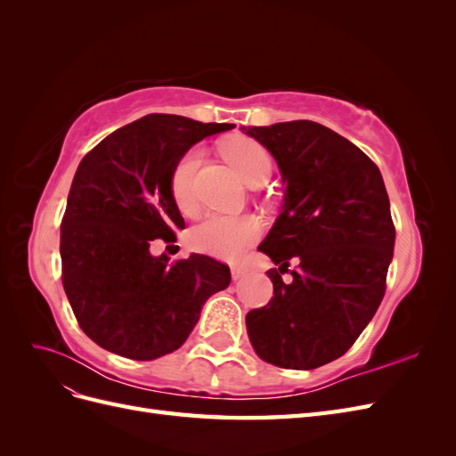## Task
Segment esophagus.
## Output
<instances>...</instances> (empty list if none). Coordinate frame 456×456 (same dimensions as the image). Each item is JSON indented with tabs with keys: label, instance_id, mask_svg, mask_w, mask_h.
<instances>
[{
	"label": "esophagus",
	"instance_id": "esophagus-1",
	"mask_svg": "<svg viewBox=\"0 0 456 456\" xmlns=\"http://www.w3.org/2000/svg\"><path fill=\"white\" fill-rule=\"evenodd\" d=\"M232 280L233 281H240L241 278H245L247 275V268L243 265H232Z\"/></svg>",
	"mask_w": 456,
	"mask_h": 456
}]
</instances>
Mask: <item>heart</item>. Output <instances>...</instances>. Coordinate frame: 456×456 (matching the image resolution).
<instances>
[{
  "label": "heart",
  "instance_id": "1",
  "mask_svg": "<svg viewBox=\"0 0 456 456\" xmlns=\"http://www.w3.org/2000/svg\"><path fill=\"white\" fill-rule=\"evenodd\" d=\"M228 159L236 165L241 178L256 183L262 176H270L272 158L268 150L253 139H233L224 144ZM203 161V150L191 148L178 159L171 175V194L181 213L194 215L200 207L198 200V171ZM262 233V223L253 215H207L190 232V243L194 249L216 258L233 260L245 253Z\"/></svg>",
  "mask_w": 456,
  "mask_h": 456
}]
</instances>
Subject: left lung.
I'll list each match as a JSON object with an SVG mask.
<instances>
[{
  "label": "left lung",
  "instance_id": "1",
  "mask_svg": "<svg viewBox=\"0 0 456 456\" xmlns=\"http://www.w3.org/2000/svg\"><path fill=\"white\" fill-rule=\"evenodd\" d=\"M275 159L283 207L258 251L278 270L273 297L245 317L260 360L308 370L346 354L379 310L395 228L379 167L322 123L241 127ZM297 268L289 284L288 265Z\"/></svg>",
  "mask_w": 456,
  "mask_h": 456
}]
</instances>
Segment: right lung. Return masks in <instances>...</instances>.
I'll list each match as a JSON object with an SVG mask.
<instances>
[{"label":"right lung","instance_id":"1","mask_svg":"<svg viewBox=\"0 0 456 456\" xmlns=\"http://www.w3.org/2000/svg\"><path fill=\"white\" fill-rule=\"evenodd\" d=\"M233 123L148 114L81 159L61 226L62 285L84 333L101 348L150 362L181 348L230 268L191 253L169 265L154 240L176 241L184 218L171 175L196 142Z\"/></svg>","mask_w":456,"mask_h":456}]
</instances>
